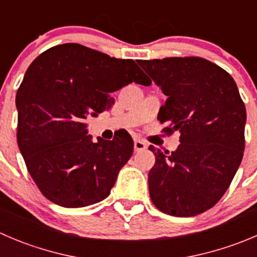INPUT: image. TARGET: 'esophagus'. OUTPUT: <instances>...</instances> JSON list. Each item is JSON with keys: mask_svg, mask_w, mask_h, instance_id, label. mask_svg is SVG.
Returning a JSON list of instances; mask_svg holds the SVG:
<instances>
[{"mask_svg": "<svg viewBox=\"0 0 257 257\" xmlns=\"http://www.w3.org/2000/svg\"><path fill=\"white\" fill-rule=\"evenodd\" d=\"M146 148H147L146 142L141 141V139H136V141H134V151H136V152L144 151Z\"/></svg>", "mask_w": 257, "mask_h": 257, "instance_id": "34e87169", "label": "esophagus"}]
</instances>
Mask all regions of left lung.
<instances>
[{"mask_svg": "<svg viewBox=\"0 0 257 257\" xmlns=\"http://www.w3.org/2000/svg\"><path fill=\"white\" fill-rule=\"evenodd\" d=\"M167 100L158 120L179 132L174 152L149 146L152 202L162 212L189 217L210 210L230 187L245 149L246 108L232 76L202 57L139 60Z\"/></svg>", "mask_w": 257, "mask_h": 257, "instance_id": "obj_1", "label": "left lung"}]
</instances>
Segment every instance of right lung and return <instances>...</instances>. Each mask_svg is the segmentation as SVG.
Instances as JSON below:
<instances>
[{
	"label": "right lung",
	"mask_w": 257,
	"mask_h": 257,
	"mask_svg": "<svg viewBox=\"0 0 257 257\" xmlns=\"http://www.w3.org/2000/svg\"><path fill=\"white\" fill-rule=\"evenodd\" d=\"M131 83L152 81L133 60L79 44L57 45L31 62L16 95L17 143L47 200L78 208L108 197L133 141L125 132L94 143L85 119L110 108V93Z\"/></svg>",
	"instance_id": "obj_1"
}]
</instances>
